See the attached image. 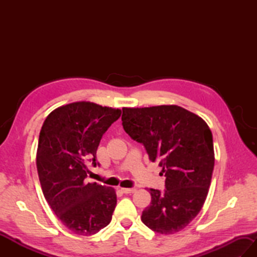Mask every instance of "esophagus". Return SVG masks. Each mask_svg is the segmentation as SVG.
<instances>
[{
    "label": "esophagus",
    "mask_w": 257,
    "mask_h": 257,
    "mask_svg": "<svg viewBox=\"0 0 257 257\" xmlns=\"http://www.w3.org/2000/svg\"><path fill=\"white\" fill-rule=\"evenodd\" d=\"M120 190H121V192L125 193V194H129V193H134L136 192V189L135 188H120Z\"/></svg>",
    "instance_id": "esophagus-1"
}]
</instances>
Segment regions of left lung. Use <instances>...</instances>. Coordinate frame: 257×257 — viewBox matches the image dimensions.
<instances>
[{"label": "left lung", "mask_w": 257, "mask_h": 257, "mask_svg": "<svg viewBox=\"0 0 257 257\" xmlns=\"http://www.w3.org/2000/svg\"><path fill=\"white\" fill-rule=\"evenodd\" d=\"M124 132L159 162L166 190L150 189L151 203L141 215L157 233L183 230L204 204L214 168L209 125L198 114L176 105L122 108Z\"/></svg>", "instance_id": "obj_1"}]
</instances>
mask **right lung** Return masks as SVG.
Segmentation results:
<instances>
[{"label":"right lung","mask_w":257,"mask_h":257,"mask_svg":"<svg viewBox=\"0 0 257 257\" xmlns=\"http://www.w3.org/2000/svg\"><path fill=\"white\" fill-rule=\"evenodd\" d=\"M121 114L120 109L77 101L56 108L42 125L36 167L43 194L63 224L89 236L111 221L114 189L89 183L88 166L96 167L102 135Z\"/></svg>","instance_id":"add662e5"}]
</instances>
